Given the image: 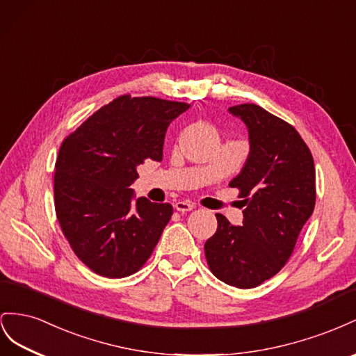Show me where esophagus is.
I'll list each match as a JSON object with an SVG mask.
<instances>
[{"label": "esophagus", "mask_w": 356, "mask_h": 356, "mask_svg": "<svg viewBox=\"0 0 356 356\" xmlns=\"http://www.w3.org/2000/svg\"><path fill=\"white\" fill-rule=\"evenodd\" d=\"M195 206L192 204L191 201H177L176 204H175V209L177 210V211H181V213H186V211H191L192 209H194Z\"/></svg>", "instance_id": "esophagus-1"}]
</instances>
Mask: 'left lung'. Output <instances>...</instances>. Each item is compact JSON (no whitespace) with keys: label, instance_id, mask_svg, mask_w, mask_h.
Instances as JSON below:
<instances>
[{"label":"left lung","instance_id":"left-lung-1","mask_svg":"<svg viewBox=\"0 0 356 356\" xmlns=\"http://www.w3.org/2000/svg\"><path fill=\"white\" fill-rule=\"evenodd\" d=\"M245 122L250 152L229 181L243 198V225L216 213L218 229L204 245L210 271L240 289L259 286L291 258L316 202L312 152L288 122L257 104L229 107Z\"/></svg>","mask_w":356,"mask_h":356}]
</instances>
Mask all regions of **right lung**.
Returning <instances> with one entry per match:
<instances>
[{
    "label": "right lung",
    "instance_id": "right-lung-1",
    "mask_svg": "<svg viewBox=\"0 0 356 356\" xmlns=\"http://www.w3.org/2000/svg\"><path fill=\"white\" fill-rule=\"evenodd\" d=\"M191 104L120 95L60 145L55 210L76 257L99 276L120 279L145 266L172 215L168 202L133 200L146 159L161 161L170 122Z\"/></svg>",
    "mask_w": 356,
    "mask_h": 356
}]
</instances>
